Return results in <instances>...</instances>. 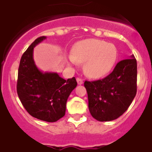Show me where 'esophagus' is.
Returning a JSON list of instances; mask_svg holds the SVG:
<instances>
[{
	"label": "esophagus",
	"mask_w": 152,
	"mask_h": 152,
	"mask_svg": "<svg viewBox=\"0 0 152 152\" xmlns=\"http://www.w3.org/2000/svg\"><path fill=\"white\" fill-rule=\"evenodd\" d=\"M76 81H77L78 85H82L83 83V79H80V78H76Z\"/></svg>",
	"instance_id": "obj_1"
}]
</instances>
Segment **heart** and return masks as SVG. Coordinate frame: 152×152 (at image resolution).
I'll use <instances>...</instances> for the list:
<instances>
[{"instance_id":"heart-1","label":"heart","mask_w":152,"mask_h":152,"mask_svg":"<svg viewBox=\"0 0 152 152\" xmlns=\"http://www.w3.org/2000/svg\"><path fill=\"white\" fill-rule=\"evenodd\" d=\"M117 59V50L113 45L98 39H86L75 45L68 62L71 65L85 63V73L98 79L110 73Z\"/></svg>"}]
</instances>
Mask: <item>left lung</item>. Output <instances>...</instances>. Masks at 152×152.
<instances>
[{"mask_svg": "<svg viewBox=\"0 0 152 152\" xmlns=\"http://www.w3.org/2000/svg\"><path fill=\"white\" fill-rule=\"evenodd\" d=\"M137 62L133 55L117 63L113 72L96 81H86L88 109L95 120H116L128 109L137 91Z\"/></svg>", "mask_w": 152, "mask_h": 152, "instance_id": "8db88e82", "label": "left lung"}]
</instances>
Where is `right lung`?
Segmentation results:
<instances>
[{
    "label": "right lung",
    "instance_id": "right-lung-1",
    "mask_svg": "<svg viewBox=\"0 0 152 152\" xmlns=\"http://www.w3.org/2000/svg\"><path fill=\"white\" fill-rule=\"evenodd\" d=\"M47 39H35L23 54L18 69L16 90L30 115L46 122H56L65 115L68 97L77 86L75 79L65 80L54 72H42L33 59L34 48Z\"/></svg>",
    "mask_w": 152,
    "mask_h": 152
}]
</instances>
